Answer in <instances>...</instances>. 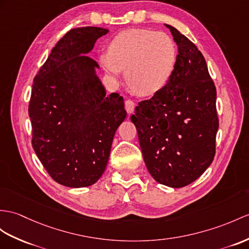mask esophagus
<instances>
[{
  "mask_svg": "<svg viewBox=\"0 0 249 249\" xmlns=\"http://www.w3.org/2000/svg\"><path fill=\"white\" fill-rule=\"evenodd\" d=\"M124 107H125V111L128 112L129 114H132L134 112V108H135V104L133 102L132 100H126L124 102Z\"/></svg>",
  "mask_w": 249,
  "mask_h": 249,
  "instance_id": "esophagus-1",
  "label": "esophagus"
}]
</instances>
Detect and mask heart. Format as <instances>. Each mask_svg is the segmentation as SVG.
<instances>
[{
	"label": "heart",
	"mask_w": 249,
	"mask_h": 249,
	"mask_svg": "<svg viewBox=\"0 0 249 249\" xmlns=\"http://www.w3.org/2000/svg\"><path fill=\"white\" fill-rule=\"evenodd\" d=\"M100 63L113 80L125 71L128 87L141 96H154L165 89L175 71L178 48L165 33L145 28L126 29L115 36Z\"/></svg>",
	"instance_id": "obj_1"
}]
</instances>
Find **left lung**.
<instances>
[{"label":"left lung","instance_id":"left-lung-1","mask_svg":"<svg viewBox=\"0 0 249 249\" xmlns=\"http://www.w3.org/2000/svg\"><path fill=\"white\" fill-rule=\"evenodd\" d=\"M165 26L178 48L177 68L161 92L139 102L131 120L152 178L181 188L197 179L213 160L216 90L202 53L177 28Z\"/></svg>","mask_w":249,"mask_h":249}]
</instances>
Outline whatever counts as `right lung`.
<instances>
[{"label":"right lung","mask_w":249,"mask_h":249,"mask_svg":"<svg viewBox=\"0 0 249 249\" xmlns=\"http://www.w3.org/2000/svg\"><path fill=\"white\" fill-rule=\"evenodd\" d=\"M110 30L71 29L34 79L29 117L33 148L53 180L66 187L95 184L104 174L115 132L126 117L124 98L107 96L99 65L87 56Z\"/></svg>","instance_id":"right-lung-1"}]
</instances>
